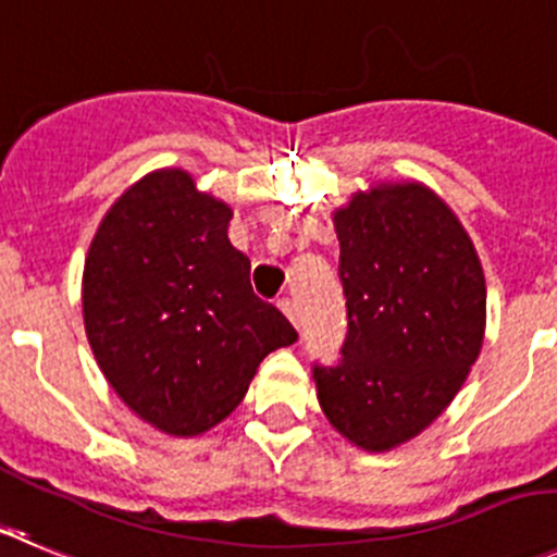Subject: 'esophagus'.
I'll use <instances>...</instances> for the list:
<instances>
[{
	"mask_svg": "<svg viewBox=\"0 0 557 557\" xmlns=\"http://www.w3.org/2000/svg\"><path fill=\"white\" fill-rule=\"evenodd\" d=\"M277 308L283 310L285 315H288L290 324L299 326V310H296V302H294V299H288V296H283V299H280V302H277Z\"/></svg>",
	"mask_w": 557,
	"mask_h": 557,
	"instance_id": "esophagus-1",
	"label": "esophagus"
}]
</instances>
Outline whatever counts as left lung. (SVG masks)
Wrapping results in <instances>:
<instances>
[{"mask_svg":"<svg viewBox=\"0 0 557 557\" xmlns=\"http://www.w3.org/2000/svg\"><path fill=\"white\" fill-rule=\"evenodd\" d=\"M349 332L315 366L326 420L382 454L445 412L478 360L486 280L470 236L429 186L376 184L332 214Z\"/></svg>","mask_w":557,"mask_h":557,"instance_id":"left-lung-1","label":"left lung"}]
</instances>
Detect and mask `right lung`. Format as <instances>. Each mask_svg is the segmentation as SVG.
Returning a JSON list of instances; mask_svg holds the SVG:
<instances>
[{"instance_id": "1", "label": "right lung", "mask_w": 557, "mask_h": 557, "mask_svg": "<svg viewBox=\"0 0 557 557\" xmlns=\"http://www.w3.org/2000/svg\"><path fill=\"white\" fill-rule=\"evenodd\" d=\"M233 211L184 170L128 186L98 225L82 274L85 332L132 412L175 436L214 429L269 351L296 330L249 285Z\"/></svg>"}]
</instances>
